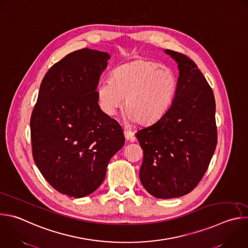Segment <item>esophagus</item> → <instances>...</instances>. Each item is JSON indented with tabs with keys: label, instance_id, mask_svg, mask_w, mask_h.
<instances>
[{
	"label": "esophagus",
	"instance_id": "1",
	"mask_svg": "<svg viewBox=\"0 0 248 248\" xmlns=\"http://www.w3.org/2000/svg\"><path fill=\"white\" fill-rule=\"evenodd\" d=\"M124 138H125L126 140H131V139H132L133 133H132L130 130L124 129Z\"/></svg>",
	"mask_w": 248,
	"mask_h": 248
}]
</instances>
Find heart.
<instances>
[{
  "mask_svg": "<svg viewBox=\"0 0 248 248\" xmlns=\"http://www.w3.org/2000/svg\"><path fill=\"white\" fill-rule=\"evenodd\" d=\"M177 90L174 72L160 64L140 59L118 67L111 78L97 86L100 108L114 115L122 106L128 122L150 124L158 121L170 107Z\"/></svg>",
  "mask_w": 248,
  "mask_h": 248,
  "instance_id": "b5f03b06",
  "label": "heart"
}]
</instances>
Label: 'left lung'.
<instances>
[{
	"instance_id": "1",
	"label": "left lung",
	"mask_w": 248,
	"mask_h": 248,
	"mask_svg": "<svg viewBox=\"0 0 248 248\" xmlns=\"http://www.w3.org/2000/svg\"><path fill=\"white\" fill-rule=\"evenodd\" d=\"M179 68L170 108L155 124L135 133L143 150L140 181L158 199L192 192L206 172L217 145L215 99L197 64L167 49Z\"/></svg>"
}]
</instances>
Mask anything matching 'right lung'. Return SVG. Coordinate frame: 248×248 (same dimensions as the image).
I'll return each instance as SVG.
<instances>
[{"label": "right lung", "mask_w": 248, "mask_h": 248, "mask_svg": "<svg viewBox=\"0 0 248 248\" xmlns=\"http://www.w3.org/2000/svg\"><path fill=\"white\" fill-rule=\"evenodd\" d=\"M107 52L81 48L56 62L42 80L30 127L32 154L59 193L81 198L103 182L110 158L124 144L121 125L98 105Z\"/></svg>", "instance_id": "add662e5"}]
</instances>
